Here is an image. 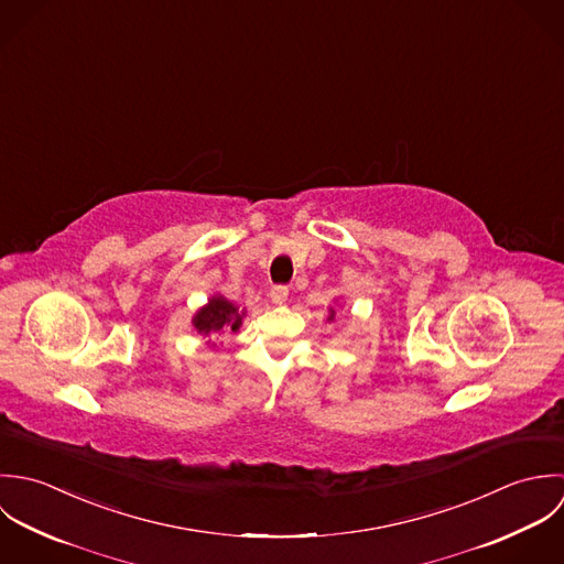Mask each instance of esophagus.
Segmentation results:
<instances>
[{"mask_svg":"<svg viewBox=\"0 0 564 564\" xmlns=\"http://www.w3.org/2000/svg\"><path fill=\"white\" fill-rule=\"evenodd\" d=\"M288 294H290V290L285 285H274L270 290V299H272L274 305H283L288 301Z\"/></svg>","mask_w":564,"mask_h":564,"instance_id":"obj_1","label":"esophagus"}]
</instances>
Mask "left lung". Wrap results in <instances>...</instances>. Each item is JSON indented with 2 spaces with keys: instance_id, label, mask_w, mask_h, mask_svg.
<instances>
[{
  "instance_id": "1",
  "label": "left lung",
  "mask_w": 564,
  "mask_h": 564,
  "mask_svg": "<svg viewBox=\"0 0 564 564\" xmlns=\"http://www.w3.org/2000/svg\"><path fill=\"white\" fill-rule=\"evenodd\" d=\"M334 318H336V310L332 307V310H329V321H334Z\"/></svg>"
}]
</instances>
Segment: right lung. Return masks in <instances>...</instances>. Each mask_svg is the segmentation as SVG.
<instances>
[{
  "mask_svg": "<svg viewBox=\"0 0 564 564\" xmlns=\"http://www.w3.org/2000/svg\"><path fill=\"white\" fill-rule=\"evenodd\" d=\"M246 312L239 310L235 303L226 301L225 296L216 294L209 299V303L205 307H200L196 312V316L192 318V325L198 334L203 336H212V334H226V332H239L241 321H243Z\"/></svg>",
  "mask_w": 564,
  "mask_h": 564,
  "instance_id": "obj_1",
  "label": "right lung"
}]
</instances>
